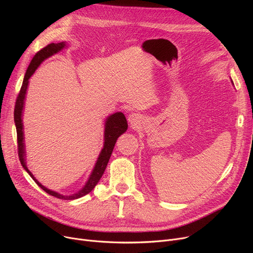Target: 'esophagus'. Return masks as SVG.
<instances>
[{
  "label": "esophagus",
  "instance_id": "esophagus-1",
  "mask_svg": "<svg viewBox=\"0 0 253 253\" xmlns=\"http://www.w3.org/2000/svg\"><path fill=\"white\" fill-rule=\"evenodd\" d=\"M140 116L136 113H132L128 116V121L132 126H136L140 122Z\"/></svg>",
  "mask_w": 253,
  "mask_h": 253
}]
</instances>
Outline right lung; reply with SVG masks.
<instances>
[{"label":"right lung","instance_id":"add662e5","mask_svg":"<svg viewBox=\"0 0 253 253\" xmlns=\"http://www.w3.org/2000/svg\"><path fill=\"white\" fill-rule=\"evenodd\" d=\"M64 46H65V44L63 42L57 43V44H54V43L48 44L46 47H44L40 51H38L36 53V55L33 57L28 70H26L22 86L20 88V91H19L17 98H16L15 108H14V122H15L16 132H17L18 157H19V161H20L21 165L23 166V168L26 171H28V173L33 177V179L35 180V182L39 185V187L41 188L42 190H44L47 194H49L53 197H56L58 199L72 200V199H78V198H81V197L87 195L88 193H90L93 189L95 188V185L98 183V181L100 180V178L103 174V172L106 168V165H108V163H109V160H110L111 155L113 153V150H114V147H115L118 137L121 134H123L124 132L127 130L128 124H127L126 118H125L123 113H116V114L110 116L108 119H106L103 149H102V151H101V153L98 157L96 165H95L94 169H93V172H92V174H91L88 182L86 183L84 189L80 191L79 193H77L73 196H62L60 194H57L55 192H52V191L46 189L33 176V174L31 173L30 170L28 169V167H26L25 162H24V144H23L21 113H22V109H23V100H24V96H25V92H26V88H28L29 79L35 73V71L37 70V68L40 65V63H41L44 59H46L49 56L54 54V53L61 50Z\"/></svg>","mask_w":253,"mask_h":253}]
</instances>
